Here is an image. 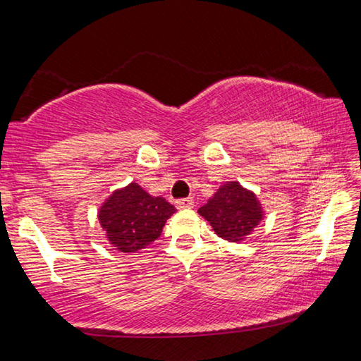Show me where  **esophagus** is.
I'll return each mask as SVG.
<instances>
[{
	"mask_svg": "<svg viewBox=\"0 0 361 361\" xmlns=\"http://www.w3.org/2000/svg\"><path fill=\"white\" fill-rule=\"evenodd\" d=\"M175 205H176V209H180V210H183V209H191V207L194 205V199L192 197H185V199H178L175 202Z\"/></svg>",
	"mask_w": 361,
	"mask_h": 361,
	"instance_id": "34e87169",
	"label": "esophagus"
}]
</instances>
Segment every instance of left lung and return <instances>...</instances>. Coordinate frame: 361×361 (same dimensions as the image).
Returning <instances> with one entry per match:
<instances>
[{
    "instance_id": "obj_1",
    "label": "left lung",
    "mask_w": 361,
    "mask_h": 361,
    "mask_svg": "<svg viewBox=\"0 0 361 361\" xmlns=\"http://www.w3.org/2000/svg\"><path fill=\"white\" fill-rule=\"evenodd\" d=\"M199 213L219 237L229 242H242L262 219L259 200L237 181H228L219 188Z\"/></svg>"
}]
</instances>
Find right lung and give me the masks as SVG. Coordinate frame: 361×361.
<instances>
[{
	"label": "right lung",
	"instance_id": "right-lung-1",
	"mask_svg": "<svg viewBox=\"0 0 361 361\" xmlns=\"http://www.w3.org/2000/svg\"><path fill=\"white\" fill-rule=\"evenodd\" d=\"M176 212L164 197H152L137 183L118 189L100 207L99 219L109 243L122 253H135L161 235Z\"/></svg>",
	"mask_w": 361,
	"mask_h": 361
}]
</instances>
